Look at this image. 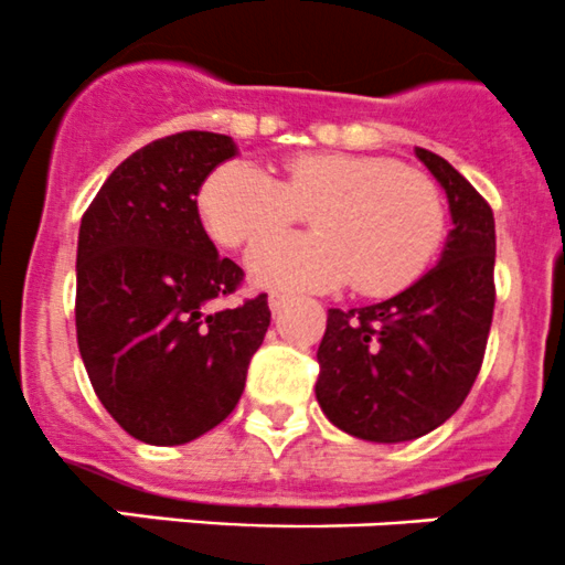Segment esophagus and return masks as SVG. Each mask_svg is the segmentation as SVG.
I'll use <instances>...</instances> for the list:
<instances>
[{
    "instance_id": "obj_1",
    "label": "esophagus",
    "mask_w": 565,
    "mask_h": 565,
    "mask_svg": "<svg viewBox=\"0 0 565 565\" xmlns=\"http://www.w3.org/2000/svg\"><path fill=\"white\" fill-rule=\"evenodd\" d=\"M267 303H270V311H273V315H281V311L287 309V306H289V295L273 292L270 298H267Z\"/></svg>"
}]
</instances>
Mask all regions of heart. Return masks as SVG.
Masks as SVG:
<instances>
[{
	"label": "heart",
	"instance_id": "heart-1",
	"mask_svg": "<svg viewBox=\"0 0 565 565\" xmlns=\"http://www.w3.org/2000/svg\"><path fill=\"white\" fill-rule=\"evenodd\" d=\"M199 215L213 241L241 248L311 212L318 232L256 243L254 284L270 289H330L352 281L385 298L418 281L446 235V199L420 169L383 156L300 152L284 161L281 182L246 161L215 167L199 188Z\"/></svg>",
	"mask_w": 565,
	"mask_h": 565
}]
</instances>
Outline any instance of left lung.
Here are the masks:
<instances>
[{
	"label": "left lung",
	"instance_id": "8db88e82",
	"mask_svg": "<svg viewBox=\"0 0 565 565\" xmlns=\"http://www.w3.org/2000/svg\"><path fill=\"white\" fill-rule=\"evenodd\" d=\"M448 193L440 265L363 309H328L317 402L347 435L404 443L446 424L481 372L494 311V215L446 158L415 150Z\"/></svg>",
	"mask_w": 565,
	"mask_h": 565
}]
</instances>
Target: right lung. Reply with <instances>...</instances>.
<instances>
[{
	"mask_svg": "<svg viewBox=\"0 0 565 565\" xmlns=\"http://www.w3.org/2000/svg\"><path fill=\"white\" fill-rule=\"evenodd\" d=\"M237 152L182 130L125 158L82 215L76 335L100 404L130 437L182 446L241 402L270 324L267 295L210 311L243 284L199 221L204 177Z\"/></svg>",
	"mask_w": 565,
	"mask_h": 565,
	"instance_id": "right-lung-1",
	"label": "right lung"
}]
</instances>
